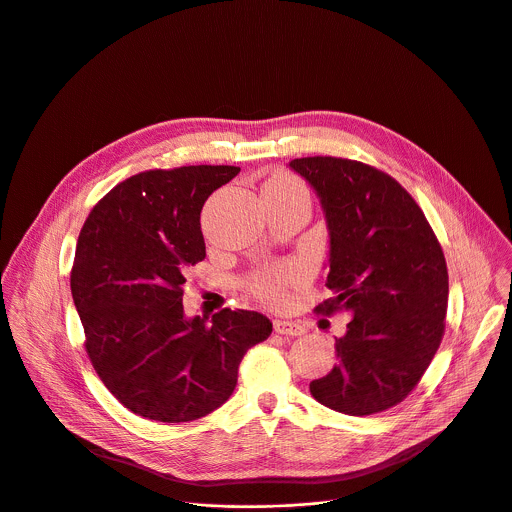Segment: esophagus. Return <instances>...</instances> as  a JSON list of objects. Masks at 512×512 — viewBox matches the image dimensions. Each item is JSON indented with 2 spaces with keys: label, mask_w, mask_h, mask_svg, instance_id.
Instances as JSON below:
<instances>
[{
  "label": "esophagus",
  "mask_w": 512,
  "mask_h": 512,
  "mask_svg": "<svg viewBox=\"0 0 512 512\" xmlns=\"http://www.w3.org/2000/svg\"><path fill=\"white\" fill-rule=\"evenodd\" d=\"M273 330L281 336H302L306 330L298 322H289V320H273Z\"/></svg>",
  "instance_id": "34e87169"
}]
</instances>
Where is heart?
Segmentation results:
<instances>
[{
    "label": "heart",
    "instance_id": "heart-1",
    "mask_svg": "<svg viewBox=\"0 0 512 512\" xmlns=\"http://www.w3.org/2000/svg\"><path fill=\"white\" fill-rule=\"evenodd\" d=\"M265 186L281 188V190L302 188L298 184V180H294L291 176H283V174L271 178ZM302 279H304V271L298 265H275V267H267V269L257 271L251 277L249 285L261 300H265L267 304L277 306V304L285 302L289 289L298 285Z\"/></svg>",
    "mask_w": 512,
    "mask_h": 512
}]
</instances>
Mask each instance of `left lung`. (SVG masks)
Here are the masks:
<instances>
[{
    "instance_id": "1",
    "label": "left lung",
    "mask_w": 512,
    "mask_h": 512,
    "mask_svg": "<svg viewBox=\"0 0 512 512\" xmlns=\"http://www.w3.org/2000/svg\"><path fill=\"white\" fill-rule=\"evenodd\" d=\"M289 168L320 198L328 229L332 298L316 310L350 316L338 364L310 383L312 397L346 415L401 403L440 348L448 267L425 214L385 172L342 158H300Z\"/></svg>"
}]
</instances>
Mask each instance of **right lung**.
Here are the masks:
<instances>
[{
    "label": "right lung",
    "mask_w": 512,
    "mask_h": 512,
    "mask_svg": "<svg viewBox=\"0 0 512 512\" xmlns=\"http://www.w3.org/2000/svg\"><path fill=\"white\" fill-rule=\"evenodd\" d=\"M241 168L150 170L117 184L89 214L70 273L87 352L129 411L182 423L221 407L245 352L269 338L267 316L184 314L186 269L206 257L200 210Z\"/></svg>",
    "instance_id": "1"
}]
</instances>
